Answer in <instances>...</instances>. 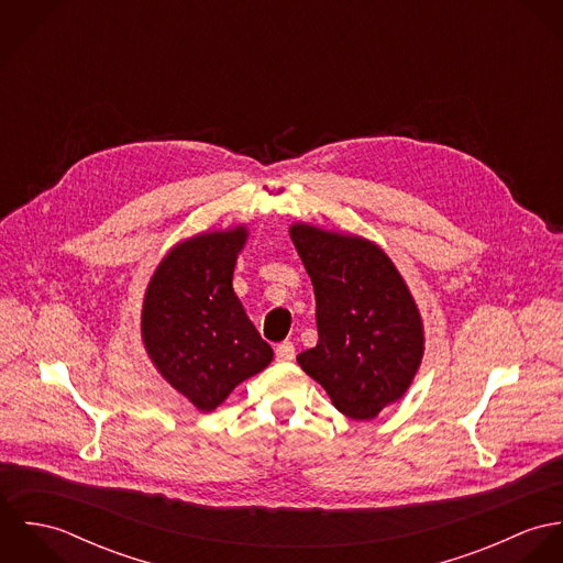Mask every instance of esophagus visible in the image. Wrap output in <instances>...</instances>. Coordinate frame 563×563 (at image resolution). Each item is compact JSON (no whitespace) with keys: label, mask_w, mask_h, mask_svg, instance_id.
<instances>
[{"label":"esophagus","mask_w":563,"mask_h":563,"mask_svg":"<svg viewBox=\"0 0 563 563\" xmlns=\"http://www.w3.org/2000/svg\"><path fill=\"white\" fill-rule=\"evenodd\" d=\"M275 357L279 362H292L295 360V344L292 342H282L275 346Z\"/></svg>","instance_id":"obj_1"}]
</instances>
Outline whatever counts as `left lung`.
<instances>
[{
	"mask_svg": "<svg viewBox=\"0 0 563 563\" xmlns=\"http://www.w3.org/2000/svg\"><path fill=\"white\" fill-rule=\"evenodd\" d=\"M317 297L319 342L297 355L338 411L371 420L407 393L424 351L422 319L393 260L375 242L295 223Z\"/></svg>",
	"mask_w": 563,
	"mask_h": 563,
	"instance_id": "1",
	"label": "left lung"
}]
</instances>
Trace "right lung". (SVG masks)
<instances>
[{"mask_svg":"<svg viewBox=\"0 0 563 563\" xmlns=\"http://www.w3.org/2000/svg\"><path fill=\"white\" fill-rule=\"evenodd\" d=\"M244 242L239 225L175 244L145 292V349L162 377L201 411L217 409L273 360L232 288Z\"/></svg>","mask_w":563,"mask_h":563,"instance_id":"obj_1","label":"right lung"}]
</instances>
